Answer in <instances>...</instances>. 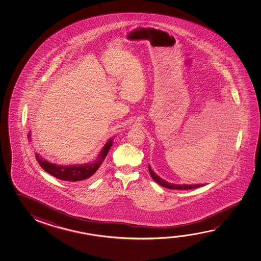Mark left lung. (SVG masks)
Returning a JSON list of instances; mask_svg holds the SVG:
<instances>
[{
    "instance_id": "1",
    "label": "left lung",
    "mask_w": 261,
    "mask_h": 261,
    "mask_svg": "<svg viewBox=\"0 0 261 261\" xmlns=\"http://www.w3.org/2000/svg\"><path fill=\"white\" fill-rule=\"evenodd\" d=\"M148 169H149V173L151 176H152V178L158 183V184L160 185V186H162L164 188H169V189H176V190H188V189H194V188H200V187H204L205 184H200V185H175V184H170V183H168L167 181H165V180L162 179L161 177H159L158 175H155V173H154V171L151 169V167L150 166H148Z\"/></svg>"
}]
</instances>
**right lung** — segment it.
Masks as SVG:
<instances>
[{
	"label": "right lung",
	"instance_id": "right-lung-1",
	"mask_svg": "<svg viewBox=\"0 0 261 261\" xmlns=\"http://www.w3.org/2000/svg\"><path fill=\"white\" fill-rule=\"evenodd\" d=\"M29 140H31V134L28 136ZM113 145V138L108 140L107 144L105 145L103 149L99 153L98 158L94 162L86 165H74V166H59L56 164L48 162L45 159H43L39 154L35 153V158L38 161L39 165L43 168L44 171L47 172L48 174L55 176L58 179L69 181V182H78L83 180L89 178L90 176L94 175L95 172L97 171L100 166L102 165L105 158L108 154V151L111 148Z\"/></svg>",
	"mask_w": 261,
	"mask_h": 261
}]
</instances>
